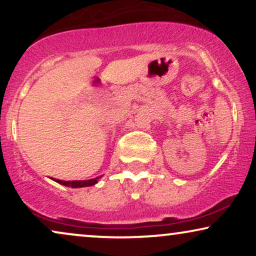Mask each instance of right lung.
Segmentation results:
<instances>
[{
  "label": "right lung",
  "mask_w": 256,
  "mask_h": 256,
  "mask_svg": "<svg viewBox=\"0 0 256 256\" xmlns=\"http://www.w3.org/2000/svg\"><path fill=\"white\" fill-rule=\"evenodd\" d=\"M100 177L93 178V180H72V182H65V180H54L57 183L66 185V186H71V188H82V186H90V185H94L99 180Z\"/></svg>",
  "instance_id": "1"
}]
</instances>
